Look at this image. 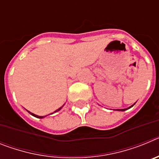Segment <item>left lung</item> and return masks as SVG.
<instances>
[{
    "label": "left lung",
    "instance_id": "8db88e82",
    "mask_svg": "<svg viewBox=\"0 0 159 159\" xmlns=\"http://www.w3.org/2000/svg\"><path fill=\"white\" fill-rule=\"evenodd\" d=\"M134 104H133V105H132V106H130L129 108H130V107H131L134 106ZM129 108H128V109H129ZM126 110H127V109H118L117 111H126Z\"/></svg>",
    "mask_w": 159,
    "mask_h": 159
}]
</instances>
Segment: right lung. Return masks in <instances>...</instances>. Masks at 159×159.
Segmentation results:
<instances>
[{"instance_id": "right-lung-1", "label": "right lung", "mask_w": 159, "mask_h": 159, "mask_svg": "<svg viewBox=\"0 0 159 159\" xmlns=\"http://www.w3.org/2000/svg\"><path fill=\"white\" fill-rule=\"evenodd\" d=\"M61 108H62V107H60V108H59V109H57V110L56 111H55V112L59 111H60V109H61ZM29 113H30L31 115H32V116H35V117H36V118H39V119H42V118H43V116H36V115H35V114H33V113H31V112H29Z\"/></svg>"}]
</instances>
